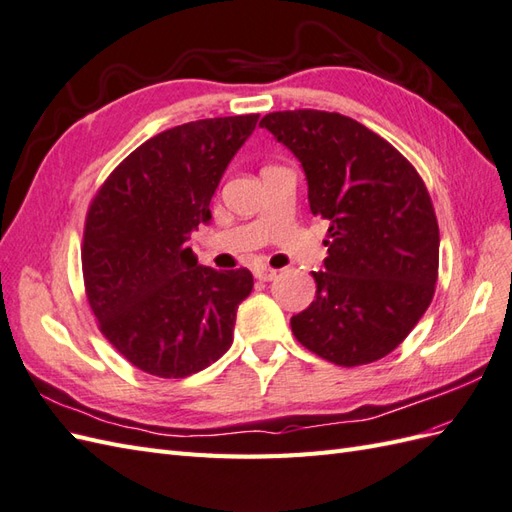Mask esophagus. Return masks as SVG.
I'll return each mask as SVG.
<instances>
[{
	"label": "esophagus",
	"mask_w": 512,
	"mask_h": 512,
	"mask_svg": "<svg viewBox=\"0 0 512 512\" xmlns=\"http://www.w3.org/2000/svg\"><path fill=\"white\" fill-rule=\"evenodd\" d=\"M254 276L258 280H263V282H271L273 278L278 276V271L271 269V267H258V269H254Z\"/></svg>",
	"instance_id": "obj_1"
}]
</instances>
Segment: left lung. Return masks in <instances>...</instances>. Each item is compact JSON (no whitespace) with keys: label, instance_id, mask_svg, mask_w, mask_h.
Here are the masks:
<instances>
[{"label":"left lung","instance_id":"left-lung-1","mask_svg":"<svg viewBox=\"0 0 512 512\" xmlns=\"http://www.w3.org/2000/svg\"><path fill=\"white\" fill-rule=\"evenodd\" d=\"M260 128L299 160L310 210L330 223L315 302L291 317L295 339L341 367L384 358L434 295L439 223L426 184L393 145L339 112H271Z\"/></svg>","mask_w":512,"mask_h":512}]
</instances>
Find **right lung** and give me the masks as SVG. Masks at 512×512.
Returning a JSON list of instances; mask_svg holds the SVG:
<instances>
[{"mask_svg": "<svg viewBox=\"0 0 512 512\" xmlns=\"http://www.w3.org/2000/svg\"><path fill=\"white\" fill-rule=\"evenodd\" d=\"M258 115L160 132L110 173L89 208L82 271L99 330L134 367L186 378L230 350L247 269L215 271L189 245Z\"/></svg>", "mask_w": 512, "mask_h": 512, "instance_id": "right-lung-1", "label": "right lung"}]
</instances>
